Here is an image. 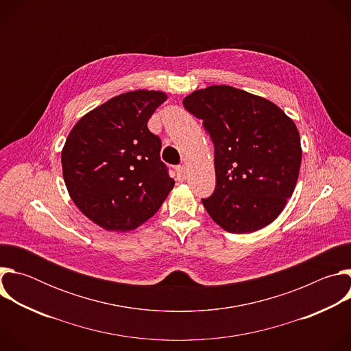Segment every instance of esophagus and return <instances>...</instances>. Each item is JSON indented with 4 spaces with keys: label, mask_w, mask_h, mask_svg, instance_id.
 Listing matches in <instances>:
<instances>
[{
    "label": "esophagus",
    "mask_w": 351,
    "mask_h": 351,
    "mask_svg": "<svg viewBox=\"0 0 351 351\" xmlns=\"http://www.w3.org/2000/svg\"><path fill=\"white\" fill-rule=\"evenodd\" d=\"M176 179L179 180V182H183L184 179H186V176H187V169H186V167H178L176 168Z\"/></svg>",
    "instance_id": "obj_1"
}]
</instances>
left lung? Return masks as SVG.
<instances>
[{"mask_svg": "<svg viewBox=\"0 0 351 351\" xmlns=\"http://www.w3.org/2000/svg\"><path fill=\"white\" fill-rule=\"evenodd\" d=\"M215 144V191L202 199L223 230L252 233L274 222L293 194L302 143L295 123L269 99L219 84L183 98Z\"/></svg>", "mask_w": 351, "mask_h": 351, "instance_id": "1", "label": "left lung"}]
</instances>
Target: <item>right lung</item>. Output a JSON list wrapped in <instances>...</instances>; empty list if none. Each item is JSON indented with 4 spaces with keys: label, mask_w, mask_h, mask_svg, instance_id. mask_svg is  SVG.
<instances>
[{
    "label": "right lung",
    "mask_w": 351,
    "mask_h": 351,
    "mask_svg": "<svg viewBox=\"0 0 351 351\" xmlns=\"http://www.w3.org/2000/svg\"><path fill=\"white\" fill-rule=\"evenodd\" d=\"M168 95L134 90L83 115L61 153L75 206L95 225L129 232L152 218L175 186L161 161V140L147 128Z\"/></svg>",
    "instance_id": "right-lung-1"
}]
</instances>
